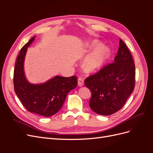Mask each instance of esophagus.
<instances>
[{"mask_svg":"<svg viewBox=\"0 0 153 153\" xmlns=\"http://www.w3.org/2000/svg\"><path fill=\"white\" fill-rule=\"evenodd\" d=\"M84 84V78L82 76H80L78 79V85L79 86H83Z\"/></svg>","mask_w":153,"mask_h":153,"instance_id":"obj_1","label":"esophagus"}]
</instances>
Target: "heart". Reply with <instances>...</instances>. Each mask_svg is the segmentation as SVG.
Returning a JSON list of instances; mask_svg holds the SVG:
<instances>
[{
  "instance_id": "b5f03b06",
  "label": "heart",
  "mask_w": 153,
  "mask_h": 153,
  "mask_svg": "<svg viewBox=\"0 0 153 153\" xmlns=\"http://www.w3.org/2000/svg\"><path fill=\"white\" fill-rule=\"evenodd\" d=\"M110 55V50L106 47H102L87 57L84 62L85 69L89 71L98 70L102 67Z\"/></svg>"
}]
</instances>
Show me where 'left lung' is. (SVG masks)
I'll return each instance as SVG.
<instances>
[{
    "instance_id": "obj_1",
    "label": "left lung",
    "mask_w": 153,
    "mask_h": 153,
    "mask_svg": "<svg viewBox=\"0 0 153 153\" xmlns=\"http://www.w3.org/2000/svg\"><path fill=\"white\" fill-rule=\"evenodd\" d=\"M85 85L92 93L89 106L96 114L112 115L124 106L135 88V66L121 39L114 62L86 78Z\"/></svg>"
}]
</instances>
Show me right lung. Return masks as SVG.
<instances>
[{"label":"right lung","mask_w":153,"mask_h":153,"mask_svg":"<svg viewBox=\"0 0 153 153\" xmlns=\"http://www.w3.org/2000/svg\"><path fill=\"white\" fill-rule=\"evenodd\" d=\"M34 39L32 38L18 54L14 69L13 84L15 92L23 106L31 113L50 117L62 108L69 91L78 85L76 76H56L43 84H30L24 75V62L27 48Z\"/></svg>","instance_id":"add662e5"}]
</instances>
